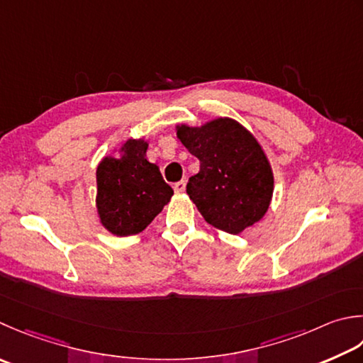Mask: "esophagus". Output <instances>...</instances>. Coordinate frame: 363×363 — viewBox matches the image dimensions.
Returning a JSON list of instances; mask_svg holds the SVG:
<instances>
[{
	"label": "esophagus",
	"mask_w": 363,
	"mask_h": 363,
	"mask_svg": "<svg viewBox=\"0 0 363 363\" xmlns=\"http://www.w3.org/2000/svg\"><path fill=\"white\" fill-rule=\"evenodd\" d=\"M174 191L176 194H182V191H186V181H179L174 184Z\"/></svg>",
	"instance_id": "1"
}]
</instances>
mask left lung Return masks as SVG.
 Here are the masks:
<instances>
[{"label":"left lung","mask_w":363,"mask_h":363,"mask_svg":"<svg viewBox=\"0 0 363 363\" xmlns=\"http://www.w3.org/2000/svg\"><path fill=\"white\" fill-rule=\"evenodd\" d=\"M177 138L200 160L187 194L206 222L230 234L259 222L274 194V174L264 151L242 124L217 118L201 127L181 124Z\"/></svg>","instance_id":"obj_1"}]
</instances>
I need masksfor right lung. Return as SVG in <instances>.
Wrapping results in <instances>:
<instances>
[{
  "mask_svg": "<svg viewBox=\"0 0 363 363\" xmlns=\"http://www.w3.org/2000/svg\"><path fill=\"white\" fill-rule=\"evenodd\" d=\"M147 141L127 140L119 157L106 155L97 167V212L115 236L138 234L160 214L173 196L159 167L146 159Z\"/></svg>",
  "mask_w": 363,
  "mask_h": 363,
  "instance_id": "add662e5",
  "label": "right lung"
}]
</instances>
